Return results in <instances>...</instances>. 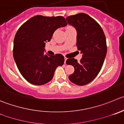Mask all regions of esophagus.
Returning a JSON list of instances; mask_svg holds the SVG:
<instances>
[{
  "label": "esophagus",
  "mask_w": 124,
  "mask_h": 124,
  "mask_svg": "<svg viewBox=\"0 0 124 124\" xmlns=\"http://www.w3.org/2000/svg\"><path fill=\"white\" fill-rule=\"evenodd\" d=\"M67 57H65V62H64L65 63H66V61H67Z\"/></svg>",
  "instance_id": "esophagus-1"
}]
</instances>
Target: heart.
<instances>
[{"label":"heart","mask_w":124,"mask_h":124,"mask_svg":"<svg viewBox=\"0 0 124 124\" xmlns=\"http://www.w3.org/2000/svg\"><path fill=\"white\" fill-rule=\"evenodd\" d=\"M68 28H70V27H68Z\"/></svg>","instance_id":"obj_1"}]
</instances>
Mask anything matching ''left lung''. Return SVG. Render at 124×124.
Masks as SVG:
<instances>
[{
    "label": "left lung",
    "instance_id": "obj_1",
    "mask_svg": "<svg viewBox=\"0 0 124 124\" xmlns=\"http://www.w3.org/2000/svg\"><path fill=\"white\" fill-rule=\"evenodd\" d=\"M66 19L76 30V45L82 54L79 62L74 58L66 61L74 68L68 78L71 82L82 86L91 82L100 72L107 51L106 38L101 26L88 14L79 13Z\"/></svg>",
    "mask_w": 124,
    "mask_h": 124
}]
</instances>
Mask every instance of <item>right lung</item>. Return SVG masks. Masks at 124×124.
Segmentation results:
<instances>
[{
	"instance_id": "right-lung-1",
	"label": "right lung",
	"mask_w": 124,
	"mask_h": 124,
	"mask_svg": "<svg viewBox=\"0 0 124 124\" xmlns=\"http://www.w3.org/2000/svg\"><path fill=\"white\" fill-rule=\"evenodd\" d=\"M67 25L62 16L38 15L24 23L14 39L13 56L18 69L28 82L36 85L46 84L53 78L59 66L64 63L61 54H44L45 43L51 40L54 32Z\"/></svg>"
}]
</instances>
